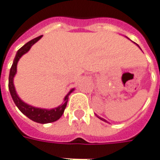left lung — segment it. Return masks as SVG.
Instances as JSON below:
<instances>
[{"label": "left lung", "mask_w": 160, "mask_h": 160, "mask_svg": "<svg viewBox=\"0 0 160 160\" xmlns=\"http://www.w3.org/2000/svg\"><path fill=\"white\" fill-rule=\"evenodd\" d=\"M99 118H100V117H99ZM101 120H102V121H104V122H106V120H104V119H102V118H100Z\"/></svg>", "instance_id": "obj_1"}]
</instances>
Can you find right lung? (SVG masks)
Segmentation results:
<instances>
[{
  "mask_svg": "<svg viewBox=\"0 0 160 160\" xmlns=\"http://www.w3.org/2000/svg\"><path fill=\"white\" fill-rule=\"evenodd\" d=\"M42 35L41 36H38L37 38H33V39H32L31 41L28 42L20 49L18 50V52L16 53V56H15L14 59H13V63L12 64V67L10 69L9 78H8V89H9L10 94H11V96H12V98H13L15 105H16L18 108L26 116H28V118L31 119L32 121H33V122L45 124V123H50V122H56V121H58L62 116V114H64V111L65 109V108H66V105H67L68 96L72 92L73 89H71L70 93L68 94L67 96H65L64 104H62L61 106L56 108L50 109V110H48V109H42V108H38L32 107L30 105L23 102L19 98V96H17L16 91H15V89H14V86H13V77H14V75L16 73L17 63H18V61L20 58V57L22 56L23 54H25V53L28 52V51L30 50V48L32 47V46L38 41V39H40Z\"/></svg>",
  "mask_w": 160,
  "mask_h": 160,
  "instance_id": "right-lung-1",
  "label": "right lung"
}]
</instances>
